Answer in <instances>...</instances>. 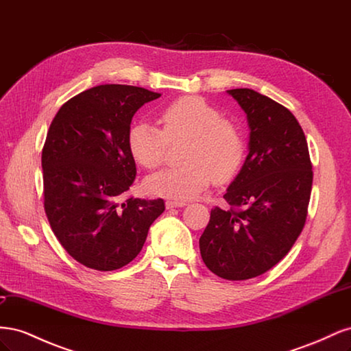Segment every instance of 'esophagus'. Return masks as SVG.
Masks as SVG:
<instances>
[{
    "instance_id": "esophagus-1",
    "label": "esophagus",
    "mask_w": 351,
    "mask_h": 351,
    "mask_svg": "<svg viewBox=\"0 0 351 351\" xmlns=\"http://www.w3.org/2000/svg\"><path fill=\"white\" fill-rule=\"evenodd\" d=\"M165 206H167V209L183 208V206H186V202L184 200H167L165 202Z\"/></svg>"
}]
</instances>
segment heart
I'll return each mask as SVG.
<instances>
[{"mask_svg":"<svg viewBox=\"0 0 351 351\" xmlns=\"http://www.w3.org/2000/svg\"><path fill=\"white\" fill-rule=\"evenodd\" d=\"M164 130L139 121L129 132V151L145 168L164 161L169 142L189 141L183 167L165 168L146 178L145 187L154 196L192 199L210 180L222 183L237 173L244 156V142L237 127L222 120L218 110L199 97L169 102L161 112Z\"/></svg>","mask_w":351,"mask_h":351,"instance_id":"1","label":"heart"}]
</instances>
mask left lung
Here are the masks:
<instances>
[{
  "label": "left lung",
  "instance_id": "left-lung-1",
  "mask_svg": "<svg viewBox=\"0 0 351 351\" xmlns=\"http://www.w3.org/2000/svg\"><path fill=\"white\" fill-rule=\"evenodd\" d=\"M246 114L247 156L224 199L241 208L210 210L199 239L202 259L218 277L249 280L269 271L304 227L312 192V164L295 117L252 89L227 90Z\"/></svg>",
  "mask_w": 351,
  "mask_h": 351
}]
</instances>
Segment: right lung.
I'll use <instances>...</instances> for the list:
<instances>
[{"label": "right lung", "instance_id": "add662e5", "mask_svg": "<svg viewBox=\"0 0 351 351\" xmlns=\"http://www.w3.org/2000/svg\"><path fill=\"white\" fill-rule=\"evenodd\" d=\"M161 93L101 84L67 101L42 149L44 206L71 258L97 271L120 269L141 253L162 199H124L136 177L129 151L133 115Z\"/></svg>", "mask_w": 351, "mask_h": 351}]
</instances>
